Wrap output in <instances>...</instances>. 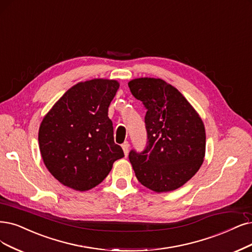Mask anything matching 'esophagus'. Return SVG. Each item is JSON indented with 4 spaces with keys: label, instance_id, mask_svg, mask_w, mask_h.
I'll list each match as a JSON object with an SVG mask.
<instances>
[{
    "label": "esophagus",
    "instance_id": "1",
    "mask_svg": "<svg viewBox=\"0 0 252 252\" xmlns=\"http://www.w3.org/2000/svg\"><path fill=\"white\" fill-rule=\"evenodd\" d=\"M121 147H123V150H124V153H125L126 157H127V154H128V147H129V143H128L127 141H126V142H124V143H123V145H121Z\"/></svg>",
    "mask_w": 252,
    "mask_h": 252
}]
</instances>
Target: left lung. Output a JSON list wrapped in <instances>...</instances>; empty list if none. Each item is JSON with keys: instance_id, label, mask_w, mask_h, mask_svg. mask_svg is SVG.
<instances>
[{"instance_id": "obj_1", "label": "left lung", "mask_w": 252, "mask_h": 252, "mask_svg": "<svg viewBox=\"0 0 252 252\" xmlns=\"http://www.w3.org/2000/svg\"><path fill=\"white\" fill-rule=\"evenodd\" d=\"M128 88L146 109V145L142 152L128 154L137 179L155 192L178 189L203 162L202 120L182 93L161 79H136Z\"/></svg>"}]
</instances>
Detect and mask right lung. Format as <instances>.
<instances>
[{"label":"right lung","instance_id":"right-lung-1","mask_svg":"<svg viewBox=\"0 0 252 252\" xmlns=\"http://www.w3.org/2000/svg\"><path fill=\"white\" fill-rule=\"evenodd\" d=\"M119 88L114 80L79 83L64 93L43 118L38 141L46 168L78 191L94 188L113 163L124 158L114 142L108 109Z\"/></svg>","mask_w":252,"mask_h":252}]
</instances>
